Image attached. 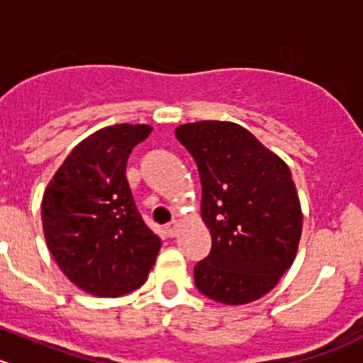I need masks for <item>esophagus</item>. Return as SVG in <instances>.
I'll list each match as a JSON object with an SVG mask.
<instances>
[{"label":"esophagus","mask_w":363,"mask_h":363,"mask_svg":"<svg viewBox=\"0 0 363 363\" xmlns=\"http://www.w3.org/2000/svg\"><path fill=\"white\" fill-rule=\"evenodd\" d=\"M177 229H179L177 220H172V222H168L164 225V231H166V235H168V236H175V235H177Z\"/></svg>","instance_id":"1"}]
</instances>
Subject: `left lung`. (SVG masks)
I'll return each mask as SVG.
<instances>
[{"instance_id": "1", "label": "left lung", "mask_w": 363, "mask_h": 363, "mask_svg": "<svg viewBox=\"0 0 363 363\" xmlns=\"http://www.w3.org/2000/svg\"><path fill=\"white\" fill-rule=\"evenodd\" d=\"M197 162L211 250L193 269L199 292L223 304L259 299L292 265L303 213L290 168L247 128L197 121L175 130Z\"/></svg>"}]
</instances>
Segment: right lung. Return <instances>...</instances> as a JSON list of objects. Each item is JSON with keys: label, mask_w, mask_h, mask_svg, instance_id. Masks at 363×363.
<instances>
[{"label": "right lung", "mask_w": 363, "mask_h": 363, "mask_svg": "<svg viewBox=\"0 0 363 363\" xmlns=\"http://www.w3.org/2000/svg\"><path fill=\"white\" fill-rule=\"evenodd\" d=\"M148 125L94 132L66 157L43 197V229L57 265L79 289L120 297L147 281L161 240L145 223L128 186L132 148Z\"/></svg>", "instance_id": "add662e5"}]
</instances>
